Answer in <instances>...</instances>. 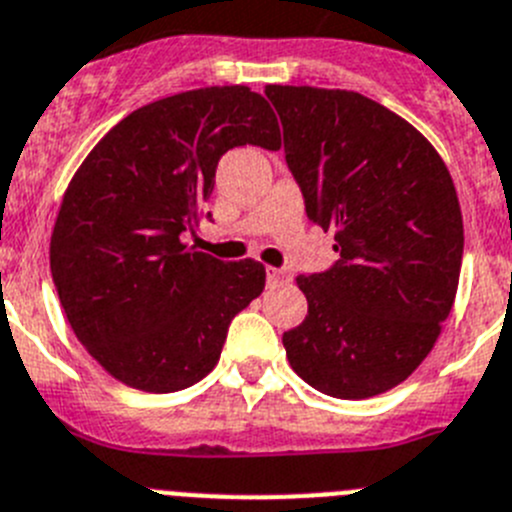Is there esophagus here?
I'll list each match as a JSON object with an SVG mask.
<instances>
[{"label": "esophagus", "instance_id": "34e87169", "mask_svg": "<svg viewBox=\"0 0 512 512\" xmlns=\"http://www.w3.org/2000/svg\"><path fill=\"white\" fill-rule=\"evenodd\" d=\"M266 281H269V287H281V284L292 281V274L287 269H269L266 271Z\"/></svg>", "mask_w": 512, "mask_h": 512}]
</instances>
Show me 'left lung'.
I'll return each mask as SVG.
<instances>
[{
	"mask_svg": "<svg viewBox=\"0 0 512 512\" xmlns=\"http://www.w3.org/2000/svg\"><path fill=\"white\" fill-rule=\"evenodd\" d=\"M309 220L340 261L299 274L307 317L281 342L294 373L358 401L403 383L452 312L464 228L457 190L419 129L355 91L266 86Z\"/></svg>",
	"mask_w": 512,
	"mask_h": 512,
	"instance_id": "left-lung-1",
	"label": "left lung"
}]
</instances>
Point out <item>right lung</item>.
<instances>
[{
    "mask_svg": "<svg viewBox=\"0 0 512 512\" xmlns=\"http://www.w3.org/2000/svg\"><path fill=\"white\" fill-rule=\"evenodd\" d=\"M243 144L281 147L261 93H175L121 119L65 190L50 238L55 289L75 337L124 386L172 393L198 383L233 317L264 292V264L220 261L182 241L205 218L218 159Z\"/></svg>",
    "mask_w": 512,
    "mask_h": 512,
    "instance_id": "add662e5",
    "label": "right lung"
}]
</instances>
